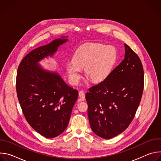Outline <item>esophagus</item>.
I'll list each match as a JSON object with an SVG mask.
<instances>
[{
	"label": "esophagus",
	"mask_w": 161,
	"mask_h": 161,
	"mask_svg": "<svg viewBox=\"0 0 161 161\" xmlns=\"http://www.w3.org/2000/svg\"><path fill=\"white\" fill-rule=\"evenodd\" d=\"M79 97L80 98V99H81V101H85V93L83 92V91H80V92H79Z\"/></svg>",
	"instance_id": "1"
}]
</instances>
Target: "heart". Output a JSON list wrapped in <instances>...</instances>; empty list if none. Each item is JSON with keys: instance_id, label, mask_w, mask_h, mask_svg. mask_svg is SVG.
Here are the masks:
<instances>
[{"instance_id": "obj_1", "label": "heart", "mask_w": 161, "mask_h": 161, "mask_svg": "<svg viewBox=\"0 0 161 161\" xmlns=\"http://www.w3.org/2000/svg\"><path fill=\"white\" fill-rule=\"evenodd\" d=\"M117 60V50L114 46L86 44L76 50L73 60L66 63L65 69L69 80L73 85L79 82L83 68L88 79L93 83H99L110 75Z\"/></svg>"}]
</instances>
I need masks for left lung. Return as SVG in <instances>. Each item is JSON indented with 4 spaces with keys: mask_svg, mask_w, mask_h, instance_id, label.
<instances>
[{
    "mask_svg": "<svg viewBox=\"0 0 161 161\" xmlns=\"http://www.w3.org/2000/svg\"><path fill=\"white\" fill-rule=\"evenodd\" d=\"M125 58L104 81L86 93L90 127L98 136L111 139L132 121L144 88V72L139 57L126 44Z\"/></svg>",
    "mask_w": 161,
    "mask_h": 161,
    "instance_id": "1",
    "label": "left lung"
}]
</instances>
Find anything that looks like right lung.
I'll return each instance as SVG.
<instances>
[{
	"label": "right lung",
	"mask_w": 161,
	"mask_h": 161,
	"mask_svg": "<svg viewBox=\"0 0 161 161\" xmlns=\"http://www.w3.org/2000/svg\"><path fill=\"white\" fill-rule=\"evenodd\" d=\"M67 41L63 37L32 50L23 58L17 71L16 92L25 118L47 138L59 136L67 128L78 91L67 85L57 73L44 69L37 62L52 57Z\"/></svg>",
	"instance_id": "right-lung-1"
}]
</instances>
